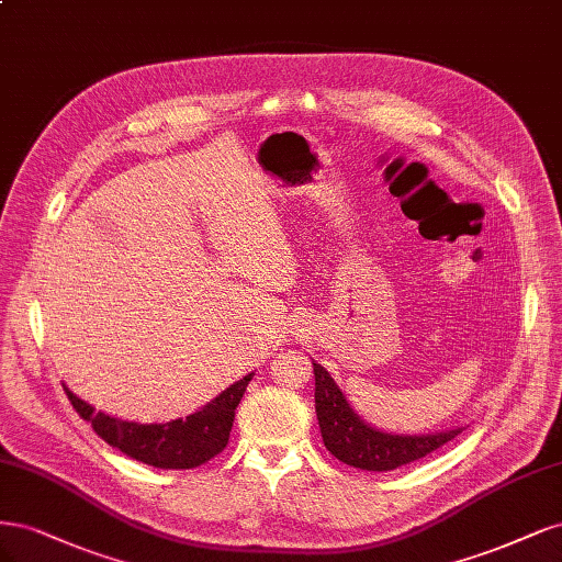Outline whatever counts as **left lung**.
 <instances>
[{
    "instance_id": "1",
    "label": "left lung",
    "mask_w": 562,
    "mask_h": 562,
    "mask_svg": "<svg viewBox=\"0 0 562 562\" xmlns=\"http://www.w3.org/2000/svg\"><path fill=\"white\" fill-rule=\"evenodd\" d=\"M313 371L322 441L334 458L350 467L364 469V472H392L429 456L462 431V427L434 434H392L375 429L359 418L327 369L313 361Z\"/></svg>"
}]
</instances>
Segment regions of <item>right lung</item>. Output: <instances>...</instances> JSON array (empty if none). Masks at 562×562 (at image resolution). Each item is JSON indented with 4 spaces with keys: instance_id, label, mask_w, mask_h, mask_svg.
I'll use <instances>...</instances> for the list:
<instances>
[{
    "instance_id": "obj_1",
    "label": "right lung",
    "mask_w": 562,
    "mask_h": 562,
    "mask_svg": "<svg viewBox=\"0 0 562 562\" xmlns=\"http://www.w3.org/2000/svg\"><path fill=\"white\" fill-rule=\"evenodd\" d=\"M251 375L255 373H247L238 383L228 385L220 396H214L212 402L187 415V418L151 425L121 420L95 411L67 385L63 387L71 406L86 423H90L98 437L128 458L156 469H193L220 456L226 448L235 408H238Z\"/></svg>"
}]
</instances>
